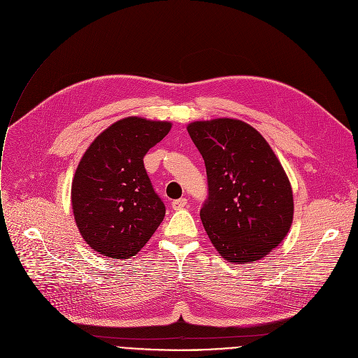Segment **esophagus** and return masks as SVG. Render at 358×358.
<instances>
[{
  "mask_svg": "<svg viewBox=\"0 0 358 358\" xmlns=\"http://www.w3.org/2000/svg\"><path fill=\"white\" fill-rule=\"evenodd\" d=\"M186 204H187V199H186V197H180V199L172 201V208H173V210H180V208H183Z\"/></svg>",
  "mask_w": 358,
  "mask_h": 358,
  "instance_id": "1",
  "label": "esophagus"
}]
</instances>
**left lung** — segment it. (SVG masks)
<instances>
[{"label":"left lung","instance_id":"8db88e82","mask_svg":"<svg viewBox=\"0 0 358 358\" xmlns=\"http://www.w3.org/2000/svg\"><path fill=\"white\" fill-rule=\"evenodd\" d=\"M187 132L206 165L208 194L200 219L214 248L234 264L264 258L294 219L292 187L276 155L240 120L194 121Z\"/></svg>","mask_w":358,"mask_h":358}]
</instances>
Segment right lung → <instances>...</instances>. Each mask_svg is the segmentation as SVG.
<instances>
[{
    "label": "right lung",
    "mask_w": 358,
    "mask_h": 358,
    "mask_svg": "<svg viewBox=\"0 0 358 358\" xmlns=\"http://www.w3.org/2000/svg\"><path fill=\"white\" fill-rule=\"evenodd\" d=\"M168 121L122 118L85 152L71 183V207L85 241L99 254L129 258L165 217L144 166L147 152L171 131Z\"/></svg>",
    "instance_id": "add662e5"
}]
</instances>
